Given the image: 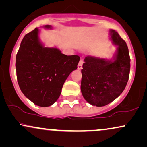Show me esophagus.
<instances>
[{"mask_svg": "<svg viewBox=\"0 0 147 147\" xmlns=\"http://www.w3.org/2000/svg\"><path fill=\"white\" fill-rule=\"evenodd\" d=\"M83 60L81 59L79 62V64H78V69L79 70L81 69L82 67H83Z\"/></svg>", "mask_w": 147, "mask_h": 147, "instance_id": "obj_1", "label": "esophagus"}]
</instances>
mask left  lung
I'll list each match as a JSON object with an SVG mask.
<instances>
[{
	"instance_id": "1",
	"label": "left lung",
	"mask_w": 147,
	"mask_h": 147,
	"mask_svg": "<svg viewBox=\"0 0 147 147\" xmlns=\"http://www.w3.org/2000/svg\"><path fill=\"white\" fill-rule=\"evenodd\" d=\"M112 42L118 46L113 59L86 56L81 70V89L88 103L97 107L112 102L124 91L130 75L128 46L118 32L110 29Z\"/></svg>"
}]
</instances>
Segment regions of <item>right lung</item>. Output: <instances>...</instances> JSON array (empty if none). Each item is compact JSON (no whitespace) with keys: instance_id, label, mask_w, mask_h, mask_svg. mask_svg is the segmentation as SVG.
Masks as SVG:
<instances>
[{"instance_id":"add662e5","label":"right lung","mask_w":147,"mask_h":147,"mask_svg":"<svg viewBox=\"0 0 147 147\" xmlns=\"http://www.w3.org/2000/svg\"><path fill=\"white\" fill-rule=\"evenodd\" d=\"M46 29H52L46 25ZM80 57L66 56L56 48L44 47L39 29L25 35L16 56L17 79L21 91L34 104L52 105L59 98L66 79L77 68Z\"/></svg>"}]
</instances>
